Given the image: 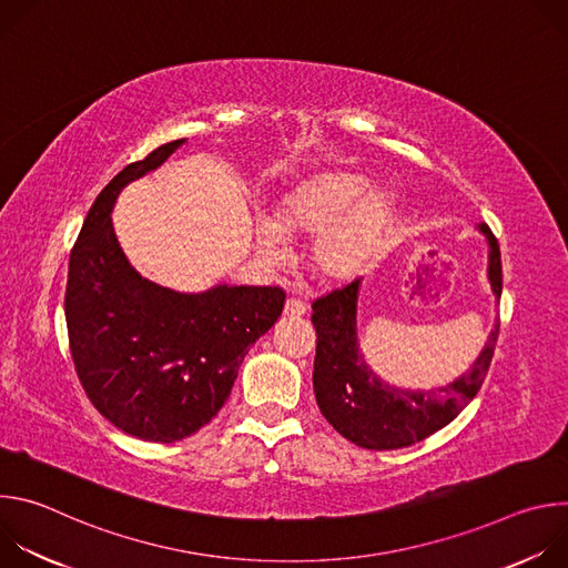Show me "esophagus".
Masks as SVG:
<instances>
[{"label": "esophagus", "mask_w": 568, "mask_h": 568, "mask_svg": "<svg viewBox=\"0 0 568 568\" xmlns=\"http://www.w3.org/2000/svg\"><path fill=\"white\" fill-rule=\"evenodd\" d=\"M307 312V305L301 301V298H287L285 301V307H283V314L294 318V316H303Z\"/></svg>", "instance_id": "1"}]
</instances>
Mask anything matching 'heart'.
Instances as JSON below:
<instances>
[{
    "mask_svg": "<svg viewBox=\"0 0 568 568\" xmlns=\"http://www.w3.org/2000/svg\"><path fill=\"white\" fill-rule=\"evenodd\" d=\"M371 186L353 171L323 173L287 193L272 213V227L281 237H312V265L326 281L355 276L377 252L393 217L395 200L388 191ZM258 247L278 258V240L270 226L256 229Z\"/></svg>",
    "mask_w": 568,
    "mask_h": 568,
    "instance_id": "b5f03b06",
    "label": "heart"
}]
</instances>
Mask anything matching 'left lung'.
<instances>
[{
    "instance_id": "left-lung-1",
    "label": "left lung",
    "mask_w": 568,
    "mask_h": 568,
    "mask_svg": "<svg viewBox=\"0 0 568 568\" xmlns=\"http://www.w3.org/2000/svg\"><path fill=\"white\" fill-rule=\"evenodd\" d=\"M488 237V278L495 296H501V252L488 224H478ZM359 278L312 303L316 328L314 395L326 418L344 438L364 449H399L425 440L447 427L478 393L488 375L499 321L467 373L429 390L397 388L366 364L357 342Z\"/></svg>"
}]
</instances>
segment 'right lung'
Masks as SVG:
<instances>
[{
  "mask_svg": "<svg viewBox=\"0 0 568 568\" xmlns=\"http://www.w3.org/2000/svg\"><path fill=\"white\" fill-rule=\"evenodd\" d=\"M184 141L159 145L101 191L71 250L64 292L69 351L90 402L116 429L150 443H175L211 423L242 359L285 305L281 287L175 292L125 258L114 202Z\"/></svg>",
  "mask_w": 568,
  "mask_h": 568,
  "instance_id": "right-lung-1",
  "label": "right lung"
}]
</instances>
